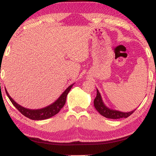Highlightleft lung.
<instances>
[{"label":"left lung","instance_id":"1","mask_svg":"<svg viewBox=\"0 0 156 156\" xmlns=\"http://www.w3.org/2000/svg\"><path fill=\"white\" fill-rule=\"evenodd\" d=\"M94 107L98 112L99 113L101 116H103L106 118L112 119H122V118H127L129 116L133 114L134 111L133 110L129 112H120L118 110H114L112 108H109L107 107L102 100L101 96L100 94L99 91L97 89V97H96L95 99L94 100Z\"/></svg>","mask_w":156,"mask_h":156}]
</instances>
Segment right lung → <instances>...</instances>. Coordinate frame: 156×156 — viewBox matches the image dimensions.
<instances>
[{"label":"right lung","instance_id":"add662e5","mask_svg":"<svg viewBox=\"0 0 156 156\" xmlns=\"http://www.w3.org/2000/svg\"><path fill=\"white\" fill-rule=\"evenodd\" d=\"M74 84H72L67 87L65 89V91L62 94L60 97L57 99L55 102H53L52 104L49 105L46 107H44L40 109H30V108H26L23 106H20V104L16 103L13 99L10 97L9 94L8 93L7 90L5 89L6 94L8 97L9 98L10 101L13 104L17 109L23 115L26 116L27 118H29L32 120H44V119L51 118V117L55 116L57 114H58L61 108L63 107L64 105L65 104L66 99H67V96L68 93L69 92L70 89H72V86Z\"/></svg>","mask_w":156,"mask_h":156}]
</instances>
